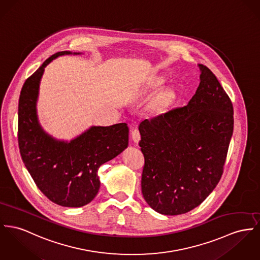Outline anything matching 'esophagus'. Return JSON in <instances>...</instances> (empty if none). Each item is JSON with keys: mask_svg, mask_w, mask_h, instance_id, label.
I'll return each mask as SVG.
<instances>
[{"mask_svg": "<svg viewBox=\"0 0 260 260\" xmlns=\"http://www.w3.org/2000/svg\"><path fill=\"white\" fill-rule=\"evenodd\" d=\"M131 137H132V140L134 141V143H138L139 141L141 140V134H140L138 129H133L132 130Z\"/></svg>", "mask_w": 260, "mask_h": 260, "instance_id": "1", "label": "esophagus"}]
</instances>
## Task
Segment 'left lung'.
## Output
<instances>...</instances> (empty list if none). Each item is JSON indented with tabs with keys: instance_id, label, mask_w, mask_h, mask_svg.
<instances>
[{
	"instance_id": "left-lung-1",
	"label": "left lung",
	"mask_w": 260,
	"mask_h": 260,
	"mask_svg": "<svg viewBox=\"0 0 260 260\" xmlns=\"http://www.w3.org/2000/svg\"><path fill=\"white\" fill-rule=\"evenodd\" d=\"M198 67L200 84L187 105L139 126L143 197L162 215L185 214L207 198L221 179L233 135L230 98L209 68Z\"/></svg>"
}]
</instances>
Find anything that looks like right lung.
Instances as JSON below:
<instances>
[{
    "label": "right lung",
    "mask_w": 260,
    "mask_h": 260,
    "mask_svg": "<svg viewBox=\"0 0 260 260\" xmlns=\"http://www.w3.org/2000/svg\"><path fill=\"white\" fill-rule=\"evenodd\" d=\"M68 54L72 52L49 57L23 84L18 101V147L36 186L49 200L63 207H82L100 190V167L128 147L129 128L126 123L91 126L70 142L56 140L42 129L36 111L40 80L52 60Z\"/></svg>",
    "instance_id": "add662e5"
}]
</instances>
